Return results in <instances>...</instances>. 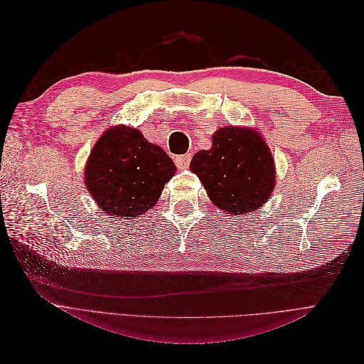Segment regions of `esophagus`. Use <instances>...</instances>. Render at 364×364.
<instances>
[{
  "mask_svg": "<svg viewBox=\"0 0 364 364\" xmlns=\"http://www.w3.org/2000/svg\"><path fill=\"white\" fill-rule=\"evenodd\" d=\"M174 161H176V165H178L181 170H183V168L188 167V164L191 161V156L190 155H179V156L174 158Z\"/></svg>",
  "mask_w": 364,
  "mask_h": 364,
  "instance_id": "1",
  "label": "esophagus"
}]
</instances>
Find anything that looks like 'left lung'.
Returning <instances> with one entry per match:
<instances>
[{"label": "left lung", "mask_w": 364, "mask_h": 364, "mask_svg": "<svg viewBox=\"0 0 364 364\" xmlns=\"http://www.w3.org/2000/svg\"><path fill=\"white\" fill-rule=\"evenodd\" d=\"M190 168L211 202L240 217L259 209L274 188V162L258 130L226 126L213 135V147L197 151Z\"/></svg>", "instance_id": "1"}]
</instances>
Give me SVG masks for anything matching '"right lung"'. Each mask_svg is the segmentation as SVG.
<instances>
[{
  "mask_svg": "<svg viewBox=\"0 0 364 364\" xmlns=\"http://www.w3.org/2000/svg\"><path fill=\"white\" fill-rule=\"evenodd\" d=\"M176 173L171 158L139 130L115 126L95 142L85 168V183L106 214L139 217L155 206Z\"/></svg>",
  "mask_w": 364,
  "mask_h": 364,
  "instance_id": "1",
  "label": "right lung"
}]
</instances>
